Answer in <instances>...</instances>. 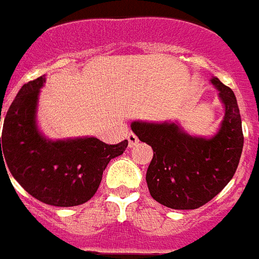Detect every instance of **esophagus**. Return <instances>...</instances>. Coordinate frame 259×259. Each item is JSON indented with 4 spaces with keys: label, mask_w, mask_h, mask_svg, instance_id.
<instances>
[{
    "label": "esophagus",
    "mask_w": 259,
    "mask_h": 259,
    "mask_svg": "<svg viewBox=\"0 0 259 259\" xmlns=\"http://www.w3.org/2000/svg\"><path fill=\"white\" fill-rule=\"evenodd\" d=\"M139 139L138 137L135 135V134H128V145H130V148H133V146H135V145L138 144Z\"/></svg>",
    "instance_id": "1"
}]
</instances>
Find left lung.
<instances>
[{"mask_svg": "<svg viewBox=\"0 0 259 259\" xmlns=\"http://www.w3.org/2000/svg\"><path fill=\"white\" fill-rule=\"evenodd\" d=\"M225 115L210 137L191 135L179 122L134 121L131 130L153 149L146 171L152 198L171 209H197L225 188L237 170L244 137L237 99L216 76Z\"/></svg>", "mask_w": 259, "mask_h": 259, "instance_id": "obj_1", "label": "left lung"}]
</instances>
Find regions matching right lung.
Instances as JSON below:
<instances>
[{
    "label": "right lung",
    "instance_id": "right-lung-1",
    "mask_svg": "<svg viewBox=\"0 0 259 259\" xmlns=\"http://www.w3.org/2000/svg\"><path fill=\"white\" fill-rule=\"evenodd\" d=\"M45 82L43 75L25 83L9 106L1 137V170L8 168L32 197L47 205H82L96 194L104 168L124 153L128 141L107 145L95 137L47 138L37 125Z\"/></svg>",
    "mask_w": 259,
    "mask_h": 259
}]
</instances>
